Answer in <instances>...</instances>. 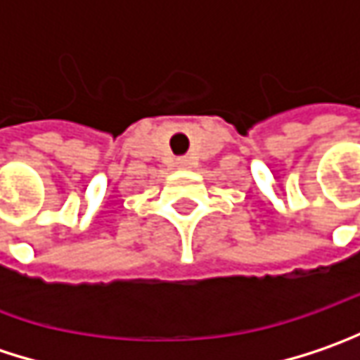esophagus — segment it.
I'll list each match as a JSON object with an SVG mask.
<instances>
[{"label":"esophagus","instance_id":"obj_1","mask_svg":"<svg viewBox=\"0 0 360 360\" xmlns=\"http://www.w3.org/2000/svg\"><path fill=\"white\" fill-rule=\"evenodd\" d=\"M187 162H189V160H187V159H179V165H181V167H185Z\"/></svg>","mask_w":360,"mask_h":360}]
</instances>
